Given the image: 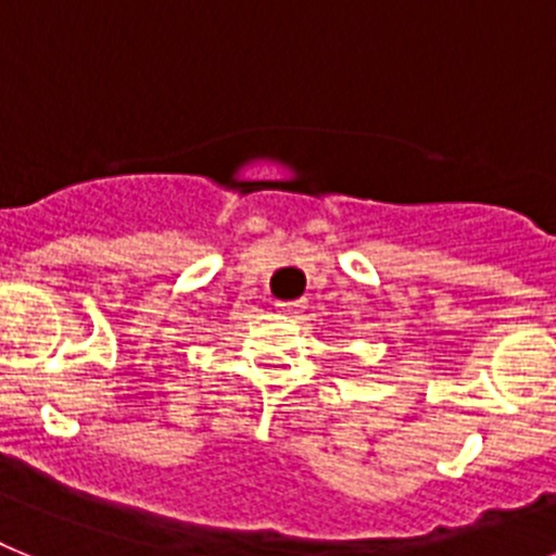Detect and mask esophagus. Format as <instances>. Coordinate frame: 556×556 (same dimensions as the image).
<instances>
[{
    "mask_svg": "<svg viewBox=\"0 0 556 556\" xmlns=\"http://www.w3.org/2000/svg\"><path fill=\"white\" fill-rule=\"evenodd\" d=\"M278 308H281V312H287V314H292V317H298V314H301V308H303V301L278 303Z\"/></svg>",
    "mask_w": 556,
    "mask_h": 556,
    "instance_id": "34e87169",
    "label": "esophagus"
}]
</instances>
